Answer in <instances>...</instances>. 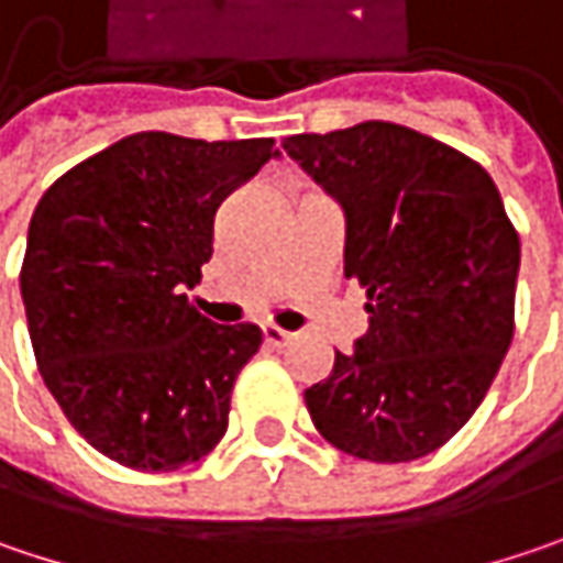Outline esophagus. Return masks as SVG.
Instances as JSON below:
<instances>
[{"mask_svg":"<svg viewBox=\"0 0 563 563\" xmlns=\"http://www.w3.org/2000/svg\"><path fill=\"white\" fill-rule=\"evenodd\" d=\"M289 331H283L277 324H264V344L267 347H283V344H289Z\"/></svg>","mask_w":563,"mask_h":563,"instance_id":"34e87169","label":"esophagus"}]
</instances>
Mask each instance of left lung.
<instances>
[{"instance_id":"8db88e82","label":"left lung","mask_w":563,"mask_h":563,"mask_svg":"<svg viewBox=\"0 0 563 563\" xmlns=\"http://www.w3.org/2000/svg\"><path fill=\"white\" fill-rule=\"evenodd\" d=\"M283 150L341 203L344 274L369 296V331L306 388L314 430L366 462L430 455L510 350L519 235L500 190L468 155L385 120Z\"/></svg>"}]
</instances>
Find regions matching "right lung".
I'll return each instance as SVG.
<instances>
[{
  "mask_svg": "<svg viewBox=\"0 0 563 563\" xmlns=\"http://www.w3.org/2000/svg\"><path fill=\"white\" fill-rule=\"evenodd\" d=\"M280 152L133 133L69 168L27 225L21 299L66 420L101 455L175 472L225 437L257 324H213L187 299L213 257L219 203Z\"/></svg>",
  "mask_w": 563,
  "mask_h": 563,
  "instance_id": "1",
  "label": "right lung"
}]
</instances>
